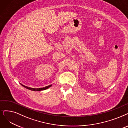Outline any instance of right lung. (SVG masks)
Masks as SVG:
<instances>
[{
    "label": "right lung",
    "instance_id": "add662e5",
    "mask_svg": "<svg viewBox=\"0 0 128 128\" xmlns=\"http://www.w3.org/2000/svg\"><path fill=\"white\" fill-rule=\"evenodd\" d=\"M22 84L23 86H24V87H25L26 88L28 89H29V90H32V91H41V90H46V89H48V88L50 87V86H52V84H51V85H49V86H46V87H44V88H32L28 87V86H24V85H23V84Z\"/></svg>",
    "mask_w": 128,
    "mask_h": 128
}]
</instances>
